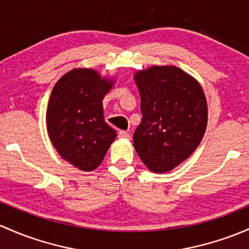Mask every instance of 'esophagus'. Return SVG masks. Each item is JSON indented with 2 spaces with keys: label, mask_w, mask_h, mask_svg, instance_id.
I'll list each match as a JSON object with an SVG mask.
<instances>
[{
  "label": "esophagus",
  "mask_w": 249,
  "mask_h": 249,
  "mask_svg": "<svg viewBox=\"0 0 249 249\" xmlns=\"http://www.w3.org/2000/svg\"><path fill=\"white\" fill-rule=\"evenodd\" d=\"M118 135H119L120 138H129L130 137V133L127 132V131H124V130L119 131V133H118Z\"/></svg>",
  "instance_id": "obj_1"
}]
</instances>
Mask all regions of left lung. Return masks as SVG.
<instances>
[{
	"label": "left lung",
	"mask_w": 249,
	"mask_h": 249,
	"mask_svg": "<svg viewBox=\"0 0 249 249\" xmlns=\"http://www.w3.org/2000/svg\"><path fill=\"white\" fill-rule=\"evenodd\" d=\"M135 80L142 122L133 146L151 172H168L199 145L208 124L205 95L199 83L177 67H151Z\"/></svg>",
	"instance_id": "obj_1"
}]
</instances>
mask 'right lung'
Returning <instances> with one entry per match:
<instances>
[{"label": "right lung", "mask_w": 249, "mask_h": 249, "mask_svg": "<svg viewBox=\"0 0 249 249\" xmlns=\"http://www.w3.org/2000/svg\"><path fill=\"white\" fill-rule=\"evenodd\" d=\"M113 81L91 69H75L58 80L50 96L49 137L63 159L82 171L99 167L117 132L104 118L103 100Z\"/></svg>", "instance_id": "right-lung-1"}]
</instances>
